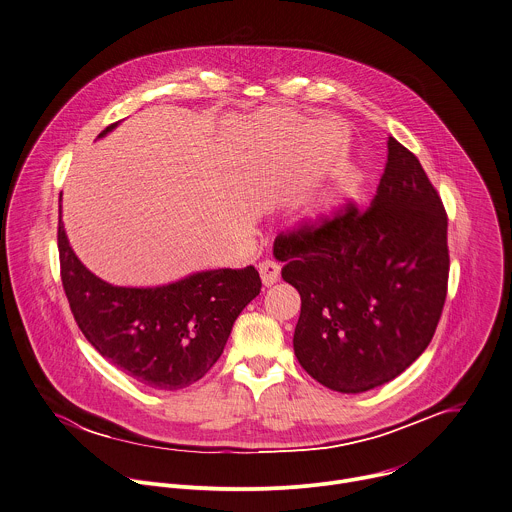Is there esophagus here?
<instances>
[{
	"instance_id": "esophagus-1",
	"label": "esophagus",
	"mask_w": 512,
	"mask_h": 512,
	"mask_svg": "<svg viewBox=\"0 0 512 512\" xmlns=\"http://www.w3.org/2000/svg\"><path fill=\"white\" fill-rule=\"evenodd\" d=\"M279 273H281V267L275 263V261H261L259 263V275H261V281L265 287H271L279 281Z\"/></svg>"
}]
</instances>
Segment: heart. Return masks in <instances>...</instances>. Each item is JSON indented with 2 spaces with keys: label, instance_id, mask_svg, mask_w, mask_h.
I'll return each mask as SVG.
<instances>
[{
  "label": "heart",
  "instance_id": "obj_1",
  "mask_svg": "<svg viewBox=\"0 0 512 512\" xmlns=\"http://www.w3.org/2000/svg\"><path fill=\"white\" fill-rule=\"evenodd\" d=\"M359 175L347 173L337 179L329 189H325L303 213V221L311 227H319L333 219L349 201H353L359 193Z\"/></svg>",
  "mask_w": 512,
  "mask_h": 512
}]
</instances>
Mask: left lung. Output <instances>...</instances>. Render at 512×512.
<instances>
[{"instance_id": "1", "label": "left lung", "mask_w": 512, "mask_h": 512, "mask_svg": "<svg viewBox=\"0 0 512 512\" xmlns=\"http://www.w3.org/2000/svg\"><path fill=\"white\" fill-rule=\"evenodd\" d=\"M371 207L279 235L273 255L301 295L295 357L323 387L357 395L429 347L449 279L447 213L419 159L395 137Z\"/></svg>"}]
</instances>
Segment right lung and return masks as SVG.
<instances>
[{"instance_id": "1", "label": "right lung", "mask_w": 512, "mask_h": 512, "mask_svg": "<svg viewBox=\"0 0 512 512\" xmlns=\"http://www.w3.org/2000/svg\"><path fill=\"white\" fill-rule=\"evenodd\" d=\"M117 125L105 127L99 139ZM57 247L63 289L85 339L119 371L155 391L199 381L221 357L239 313L261 291L251 265L197 271L157 287L111 285L71 249L61 205Z\"/></svg>"}]
</instances>
